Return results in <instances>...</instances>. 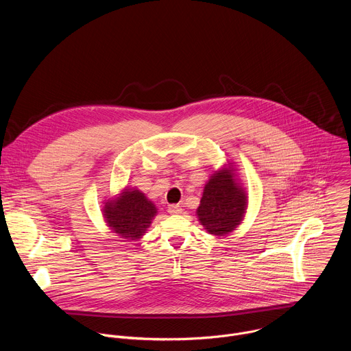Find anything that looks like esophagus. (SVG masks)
Returning a JSON list of instances; mask_svg holds the SVG:
<instances>
[{"mask_svg":"<svg viewBox=\"0 0 351 351\" xmlns=\"http://www.w3.org/2000/svg\"><path fill=\"white\" fill-rule=\"evenodd\" d=\"M168 213L169 214H180L182 213V207L179 206V204H171L169 207H168Z\"/></svg>","mask_w":351,"mask_h":351,"instance_id":"1","label":"esophagus"}]
</instances>
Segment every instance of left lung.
Here are the masks:
<instances>
[{
	"mask_svg": "<svg viewBox=\"0 0 351 351\" xmlns=\"http://www.w3.org/2000/svg\"><path fill=\"white\" fill-rule=\"evenodd\" d=\"M234 178V169L229 165L217 171L204 186L197 218L214 236L233 232L244 218L247 195Z\"/></svg>",
	"mask_w": 351,
	"mask_h": 351,
	"instance_id": "8db88e82",
	"label": "left lung"
}]
</instances>
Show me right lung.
I'll list each match as a JSON object with an SVG mask.
<instances>
[{"label":"right lung","instance_id":"1","mask_svg":"<svg viewBox=\"0 0 351 351\" xmlns=\"http://www.w3.org/2000/svg\"><path fill=\"white\" fill-rule=\"evenodd\" d=\"M157 207L138 189H123L104 203L103 215L107 226L123 241L141 239L157 215Z\"/></svg>","mask_w":351,"mask_h":351}]
</instances>
